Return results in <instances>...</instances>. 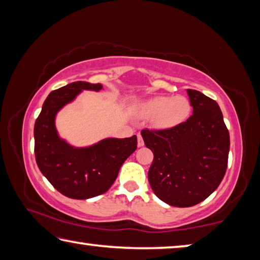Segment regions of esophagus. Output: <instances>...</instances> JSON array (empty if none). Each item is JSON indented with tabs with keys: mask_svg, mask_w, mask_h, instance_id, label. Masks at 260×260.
<instances>
[{
	"mask_svg": "<svg viewBox=\"0 0 260 260\" xmlns=\"http://www.w3.org/2000/svg\"><path fill=\"white\" fill-rule=\"evenodd\" d=\"M138 146L139 147H143L144 146V141L142 139V136H141V134H138Z\"/></svg>",
	"mask_w": 260,
	"mask_h": 260,
	"instance_id": "esophagus-1",
	"label": "esophagus"
}]
</instances>
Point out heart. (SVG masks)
<instances>
[{
	"instance_id": "b5f03b06",
	"label": "heart",
	"mask_w": 260,
	"mask_h": 260,
	"mask_svg": "<svg viewBox=\"0 0 260 260\" xmlns=\"http://www.w3.org/2000/svg\"><path fill=\"white\" fill-rule=\"evenodd\" d=\"M191 105L189 100L182 95L155 96L147 100L140 107V116L152 117V124L157 128H171L181 124L190 113Z\"/></svg>"
}]
</instances>
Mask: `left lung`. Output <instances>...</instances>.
Here are the masks:
<instances>
[{
    "label": "left lung",
    "instance_id": "left-lung-1",
    "mask_svg": "<svg viewBox=\"0 0 260 260\" xmlns=\"http://www.w3.org/2000/svg\"><path fill=\"white\" fill-rule=\"evenodd\" d=\"M192 114L171 128L141 131L153 152L148 179L165 203L189 208L212 193L225 177L230 133L218 103L199 90L187 89Z\"/></svg>",
    "mask_w": 260,
    "mask_h": 260
}]
</instances>
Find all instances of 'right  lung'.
Returning a JSON list of instances; mask_svg holds the SVG:
<instances>
[{
  "label": "right lung",
  "mask_w": 260,
  "mask_h": 260,
  "mask_svg": "<svg viewBox=\"0 0 260 260\" xmlns=\"http://www.w3.org/2000/svg\"><path fill=\"white\" fill-rule=\"evenodd\" d=\"M101 83L76 81L48 95L34 126L35 160L55 189L74 200L99 196L112 186L124 161L138 148L136 135L105 139L98 144L76 149L60 140L55 116L82 89L100 90Z\"/></svg>",
  "instance_id": "obj_1"
}]
</instances>
